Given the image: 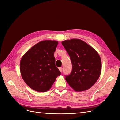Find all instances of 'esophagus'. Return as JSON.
I'll list each match as a JSON object with an SVG mask.
<instances>
[{"instance_id":"esophagus-1","label":"esophagus","mask_w":120,"mask_h":120,"mask_svg":"<svg viewBox=\"0 0 120 120\" xmlns=\"http://www.w3.org/2000/svg\"><path fill=\"white\" fill-rule=\"evenodd\" d=\"M59 70H60V71L61 72H62V71H63V68H59Z\"/></svg>"}]
</instances>
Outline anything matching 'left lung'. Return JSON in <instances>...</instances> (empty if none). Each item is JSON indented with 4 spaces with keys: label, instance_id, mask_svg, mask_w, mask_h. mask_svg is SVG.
Returning a JSON list of instances; mask_svg holds the SVG:
<instances>
[{
    "label": "left lung",
    "instance_id": "obj_1",
    "mask_svg": "<svg viewBox=\"0 0 120 120\" xmlns=\"http://www.w3.org/2000/svg\"><path fill=\"white\" fill-rule=\"evenodd\" d=\"M70 56L72 71L66 80L75 91L87 90L95 84L101 73V61L99 53L91 46L79 39L61 42Z\"/></svg>",
    "mask_w": 120,
    "mask_h": 120
}]
</instances>
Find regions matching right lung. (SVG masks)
Returning <instances> with one entry per match:
<instances>
[{"instance_id":"obj_1","label":"right lung","mask_w":120,"mask_h":120,"mask_svg":"<svg viewBox=\"0 0 120 120\" xmlns=\"http://www.w3.org/2000/svg\"><path fill=\"white\" fill-rule=\"evenodd\" d=\"M58 41L46 40L38 43L21 58V77L31 89L39 92L48 91L60 75L56 66L54 53Z\"/></svg>"}]
</instances>
